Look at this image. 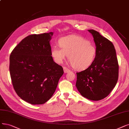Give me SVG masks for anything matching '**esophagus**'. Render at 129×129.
Here are the masks:
<instances>
[{
  "label": "esophagus",
  "mask_w": 129,
  "mask_h": 129,
  "mask_svg": "<svg viewBox=\"0 0 129 129\" xmlns=\"http://www.w3.org/2000/svg\"><path fill=\"white\" fill-rule=\"evenodd\" d=\"M63 71H64V73H69V72L70 71V70L68 68L66 67H63Z\"/></svg>",
  "instance_id": "34e87169"
}]
</instances>
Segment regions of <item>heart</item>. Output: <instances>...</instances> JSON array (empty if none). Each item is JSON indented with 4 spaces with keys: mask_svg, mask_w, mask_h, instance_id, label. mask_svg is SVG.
Returning <instances> with one entry per match:
<instances>
[{
    "mask_svg": "<svg viewBox=\"0 0 129 129\" xmlns=\"http://www.w3.org/2000/svg\"><path fill=\"white\" fill-rule=\"evenodd\" d=\"M60 48L54 47L51 55L54 61L60 64L68 55V59L76 70H84L93 63L97 49L94 45L80 36L71 35L61 38L59 41Z\"/></svg>",
    "mask_w": 129,
    "mask_h": 129,
    "instance_id": "obj_1",
    "label": "heart"
}]
</instances>
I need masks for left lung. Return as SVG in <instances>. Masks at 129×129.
Instances as JSON below:
<instances>
[{"instance_id": "1", "label": "left lung", "mask_w": 129, "mask_h": 129, "mask_svg": "<svg viewBox=\"0 0 129 129\" xmlns=\"http://www.w3.org/2000/svg\"><path fill=\"white\" fill-rule=\"evenodd\" d=\"M97 49L95 60L89 68L77 73L76 86L80 94L91 101H100L110 94L118 80V64L113 43L94 29L88 30Z\"/></svg>"}]
</instances>
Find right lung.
<instances>
[{
	"instance_id": "1",
	"label": "right lung",
	"mask_w": 129,
	"mask_h": 129,
	"mask_svg": "<svg viewBox=\"0 0 129 129\" xmlns=\"http://www.w3.org/2000/svg\"><path fill=\"white\" fill-rule=\"evenodd\" d=\"M53 35L50 32L28 35L10 55L14 88L20 99L33 105L43 104L51 99L64 73L51 55Z\"/></svg>"
}]
</instances>
